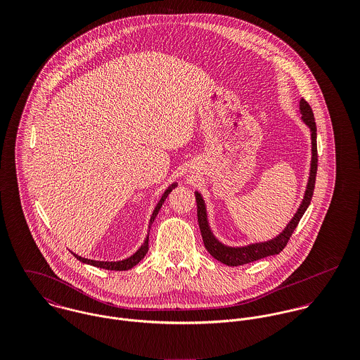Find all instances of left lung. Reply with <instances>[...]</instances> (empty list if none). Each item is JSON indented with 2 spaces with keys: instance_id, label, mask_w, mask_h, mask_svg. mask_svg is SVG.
Masks as SVG:
<instances>
[{
  "instance_id": "left-lung-1",
  "label": "left lung",
  "mask_w": 360,
  "mask_h": 360,
  "mask_svg": "<svg viewBox=\"0 0 360 360\" xmlns=\"http://www.w3.org/2000/svg\"><path fill=\"white\" fill-rule=\"evenodd\" d=\"M301 112H302V119L304 122L310 127L311 131V167H310V177H309L308 190L305 194V198L302 201V205L300 206L297 214L294 219L290 221V224L285 227V230L274 240L267 241V243H260V244H254L248 245L244 248H230L224 247L220 244L213 234L209 230L207 220H206V210L204 200L201 195L197 193L195 200H197V216H198V224L200 230L202 234L204 245H205L207 252L217 259L219 262L227 264V266H240V264H247L251 262L259 260L262 257H270V255H278L288 244L292 233L295 231L300 220L302 219L305 210L308 209L313 197L314 191V184H316V173H317V143H316V122L314 116L311 112V108L305 100L301 101Z\"/></svg>"
}]
</instances>
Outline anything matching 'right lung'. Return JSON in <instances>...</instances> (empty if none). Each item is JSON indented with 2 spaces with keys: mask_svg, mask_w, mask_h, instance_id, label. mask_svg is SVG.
<instances>
[{
  "mask_svg": "<svg viewBox=\"0 0 360 360\" xmlns=\"http://www.w3.org/2000/svg\"><path fill=\"white\" fill-rule=\"evenodd\" d=\"M176 187H177V184L174 183V184H172V186L165 191V194L162 195L160 201L158 202V205L155 207L154 213H153L151 220H150V224H153V221L155 220V216L158 214L160 206L165 202V200L167 198V195L170 194V191H172L173 188H176ZM147 251H148V237H147L146 243L141 245V248H140L133 257H127V259H124V260H119V262H100V260H91V259L79 257V255H76V254H73V255H75V257H77L80 262H83V263L93 264V266H96V267H101V269H106V270H116V271H120V270H129V269H131L133 266H136L143 257H146Z\"/></svg>",
  "mask_w": 360,
  "mask_h": 360,
  "instance_id": "right-lung-1",
  "label": "right lung"
}]
</instances>
